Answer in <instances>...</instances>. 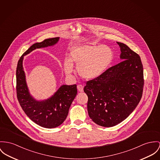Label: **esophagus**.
Instances as JSON below:
<instances>
[{
  "instance_id": "1",
  "label": "esophagus",
  "mask_w": 160,
  "mask_h": 160,
  "mask_svg": "<svg viewBox=\"0 0 160 160\" xmlns=\"http://www.w3.org/2000/svg\"><path fill=\"white\" fill-rule=\"evenodd\" d=\"M77 89L79 92H82L83 91V86H82V85H77Z\"/></svg>"
}]
</instances>
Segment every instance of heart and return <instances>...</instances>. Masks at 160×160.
I'll return each instance as SVG.
<instances>
[{
	"instance_id": "heart-1",
	"label": "heart",
	"mask_w": 160,
	"mask_h": 160,
	"mask_svg": "<svg viewBox=\"0 0 160 160\" xmlns=\"http://www.w3.org/2000/svg\"><path fill=\"white\" fill-rule=\"evenodd\" d=\"M113 58V52L107 46L78 44L70 50L69 59L64 60L63 69L67 75H71L75 65L77 74L82 78L91 80L105 72Z\"/></svg>"
}]
</instances>
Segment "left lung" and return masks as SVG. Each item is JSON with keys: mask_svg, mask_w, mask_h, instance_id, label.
<instances>
[{"mask_svg": "<svg viewBox=\"0 0 160 160\" xmlns=\"http://www.w3.org/2000/svg\"><path fill=\"white\" fill-rule=\"evenodd\" d=\"M122 62L99 77L86 82L89 118L104 127L125 120L138 105L142 94L143 67L140 57L126 44L117 42Z\"/></svg>", "mask_w": 160, "mask_h": 160, "instance_id": "obj_1", "label": "left lung"}]
</instances>
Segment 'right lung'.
<instances>
[{"mask_svg":"<svg viewBox=\"0 0 160 160\" xmlns=\"http://www.w3.org/2000/svg\"><path fill=\"white\" fill-rule=\"evenodd\" d=\"M60 37L49 38L33 44L21 56L16 68L17 98L27 116L41 127L52 128L65 121L69 109L77 94V85H62L50 98L38 100L30 94L27 84L23 68L24 57L37 49L53 46L58 43Z\"/></svg>","mask_w":160,"mask_h":160,"instance_id":"right-lung-1","label":"right lung"}]
</instances>
